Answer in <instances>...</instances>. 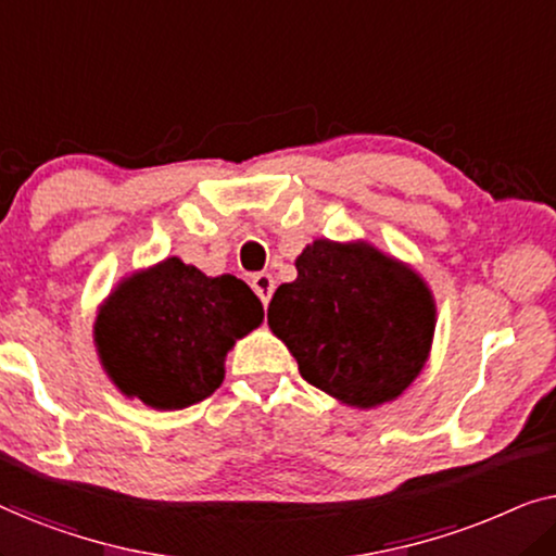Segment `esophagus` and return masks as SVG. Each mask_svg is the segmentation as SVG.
<instances>
[{
    "label": "esophagus",
    "instance_id": "esophagus-1",
    "mask_svg": "<svg viewBox=\"0 0 556 556\" xmlns=\"http://www.w3.org/2000/svg\"><path fill=\"white\" fill-rule=\"evenodd\" d=\"M250 286H253V291L257 293V299L263 301V306H268L270 295H273V288H276V280H273L270 273H255L253 280H250Z\"/></svg>",
    "mask_w": 556,
    "mask_h": 556
}]
</instances>
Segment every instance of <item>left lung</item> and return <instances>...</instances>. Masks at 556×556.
Returning <instances> with one entry per match:
<instances>
[{"label": "left lung", "mask_w": 556, "mask_h": 556, "mask_svg": "<svg viewBox=\"0 0 556 556\" xmlns=\"http://www.w3.org/2000/svg\"><path fill=\"white\" fill-rule=\"evenodd\" d=\"M273 293L268 326L301 377L349 407L400 397L428 362L435 301L409 265L369 242L316 240Z\"/></svg>", "instance_id": "left-lung-1"}]
</instances>
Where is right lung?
I'll return each instance as SVG.
<instances>
[{
    "label": "right lung",
    "mask_w": 556,
    "mask_h": 556,
    "mask_svg": "<svg viewBox=\"0 0 556 556\" xmlns=\"http://www.w3.org/2000/svg\"><path fill=\"white\" fill-rule=\"evenodd\" d=\"M261 321L263 303L240 278H207L166 257L113 288L93 333L105 375L126 397L181 409L223 384L227 352Z\"/></svg>",
    "instance_id": "add662e5"
}]
</instances>
